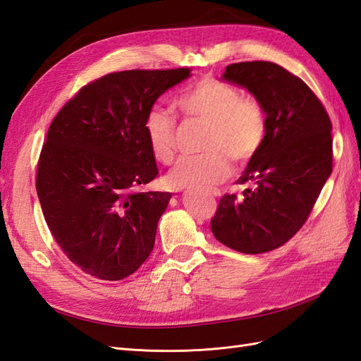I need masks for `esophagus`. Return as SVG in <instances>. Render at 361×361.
Here are the masks:
<instances>
[{
  "label": "esophagus",
  "instance_id": "obj_1",
  "mask_svg": "<svg viewBox=\"0 0 361 361\" xmlns=\"http://www.w3.org/2000/svg\"><path fill=\"white\" fill-rule=\"evenodd\" d=\"M212 194H214V195H216V192H215V191H214V192H212Z\"/></svg>",
  "mask_w": 361,
  "mask_h": 361
}]
</instances>
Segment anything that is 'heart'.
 <instances>
[{
  "instance_id": "b5f03b06",
  "label": "heart",
  "mask_w": 361,
  "mask_h": 361,
  "mask_svg": "<svg viewBox=\"0 0 361 361\" xmlns=\"http://www.w3.org/2000/svg\"><path fill=\"white\" fill-rule=\"evenodd\" d=\"M174 106L185 118L207 126L202 145L204 154L180 159L170 173L169 183L174 188L212 190L231 176L228 158L247 164L264 145L268 130L265 106L221 80L203 78L191 84L176 96ZM145 130L152 155L169 166L176 157V120L155 106L146 116Z\"/></svg>"
}]
</instances>
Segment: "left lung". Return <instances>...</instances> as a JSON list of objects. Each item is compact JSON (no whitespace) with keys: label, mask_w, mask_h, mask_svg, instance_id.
I'll use <instances>...</instances> for the list:
<instances>
[{"label":"left lung","mask_w":361,"mask_h":361,"mask_svg":"<svg viewBox=\"0 0 361 361\" xmlns=\"http://www.w3.org/2000/svg\"><path fill=\"white\" fill-rule=\"evenodd\" d=\"M223 76L265 106L268 130L236 180L247 185L243 197L223 195L211 231L228 248L267 253L297 235L331 174V120L310 87L276 63H233Z\"/></svg>","instance_id":"8db88e82"}]
</instances>
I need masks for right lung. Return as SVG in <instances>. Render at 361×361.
<instances>
[{
	"mask_svg": "<svg viewBox=\"0 0 361 361\" xmlns=\"http://www.w3.org/2000/svg\"><path fill=\"white\" fill-rule=\"evenodd\" d=\"M191 69L106 73L54 117L37 162L43 216L63 253L101 280H122L154 250L170 192L141 188L158 176L145 120Z\"/></svg>",
	"mask_w": 361,
	"mask_h": 361,
	"instance_id": "add662e5",
	"label": "right lung"
}]
</instances>
